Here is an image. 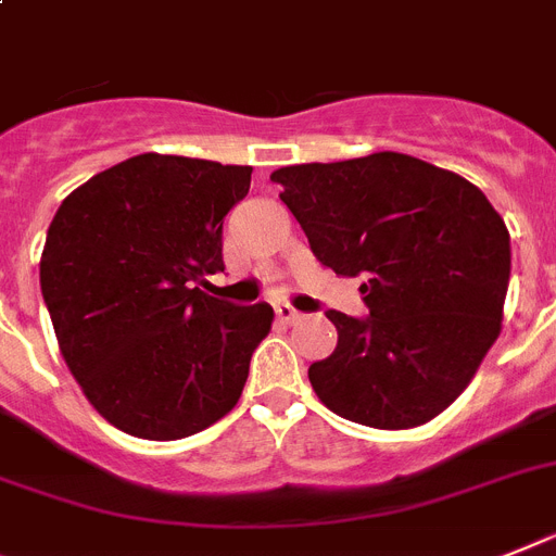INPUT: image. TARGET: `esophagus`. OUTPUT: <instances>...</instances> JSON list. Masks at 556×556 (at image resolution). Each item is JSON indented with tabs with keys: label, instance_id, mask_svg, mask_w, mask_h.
Wrapping results in <instances>:
<instances>
[{
	"label": "esophagus",
	"instance_id": "1",
	"mask_svg": "<svg viewBox=\"0 0 556 556\" xmlns=\"http://www.w3.org/2000/svg\"><path fill=\"white\" fill-rule=\"evenodd\" d=\"M275 318L281 320V324H298V320L304 318V315H301V312H298L295 306L275 304Z\"/></svg>",
	"mask_w": 556,
	"mask_h": 556
}]
</instances>
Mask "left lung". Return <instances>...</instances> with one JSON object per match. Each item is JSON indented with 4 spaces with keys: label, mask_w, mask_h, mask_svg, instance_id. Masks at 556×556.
<instances>
[{
    "label": "left lung",
    "mask_w": 556,
    "mask_h": 556,
    "mask_svg": "<svg viewBox=\"0 0 556 556\" xmlns=\"http://www.w3.org/2000/svg\"><path fill=\"white\" fill-rule=\"evenodd\" d=\"M315 258L364 278L369 318L329 309L338 346L309 366L334 415L371 429L429 424L497 341L511 247L471 181L415 155L292 164L269 176Z\"/></svg>",
    "instance_id": "1"
}]
</instances>
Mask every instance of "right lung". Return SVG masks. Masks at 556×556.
Returning <instances> with one entry per match:
<instances>
[{"instance_id": "obj_1", "label": "right lung", "mask_w": 556, "mask_h": 556, "mask_svg": "<svg viewBox=\"0 0 556 556\" xmlns=\"http://www.w3.org/2000/svg\"><path fill=\"white\" fill-rule=\"evenodd\" d=\"M252 167L141 153L67 195L39 281L59 352L99 415L144 440H181L238 403L273 306L206 295L224 273V215Z\"/></svg>"}]
</instances>
